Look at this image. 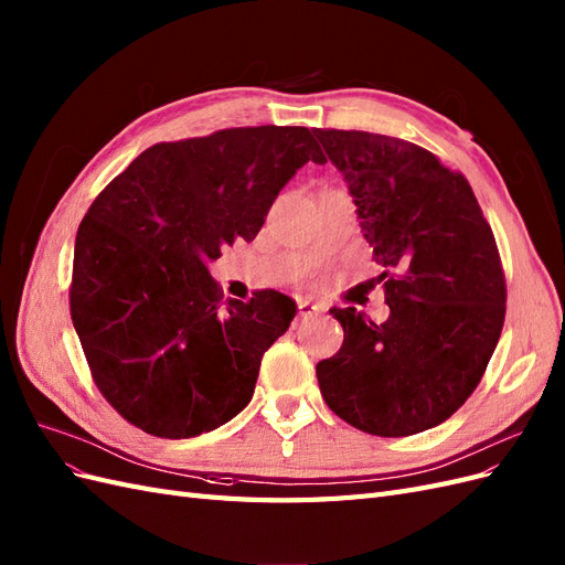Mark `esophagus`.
<instances>
[{"label":"esophagus","mask_w":565,"mask_h":565,"mask_svg":"<svg viewBox=\"0 0 565 565\" xmlns=\"http://www.w3.org/2000/svg\"><path fill=\"white\" fill-rule=\"evenodd\" d=\"M323 311H326V309L320 307V303H311V301H307V299H301V301L297 303V313H299L301 318H313V316H320Z\"/></svg>","instance_id":"obj_1"}]
</instances>
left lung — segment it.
<instances>
[{"instance_id": "1", "label": "left lung", "mask_w": 565, "mask_h": 565, "mask_svg": "<svg viewBox=\"0 0 565 565\" xmlns=\"http://www.w3.org/2000/svg\"><path fill=\"white\" fill-rule=\"evenodd\" d=\"M354 196L390 316L332 309L344 342L318 361L326 404L354 428L406 437L445 423L490 363L504 328L507 280L490 223L461 173L399 137L320 130Z\"/></svg>"}]
</instances>
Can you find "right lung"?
I'll use <instances>...</instances> for the list:
<instances>
[{"label": "right lung", "instance_id": "add662e5", "mask_svg": "<svg viewBox=\"0 0 565 565\" xmlns=\"http://www.w3.org/2000/svg\"><path fill=\"white\" fill-rule=\"evenodd\" d=\"M307 161L326 163L309 128H227L149 147L87 209L71 318L99 392L135 428L188 439L252 402L295 307L273 289L223 301L209 262L256 237Z\"/></svg>", "mask_w": 565, "mask_h": 565}]
</instances>
